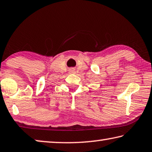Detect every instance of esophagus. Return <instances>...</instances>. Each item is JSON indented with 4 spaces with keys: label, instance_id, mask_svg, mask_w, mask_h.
Listing matches in <instances>:
<instances>
[{
    "label": "esophagus",
    "instance_id": "esophagus-1",
    "mask_svg": "<svg viewBox=\"0 0 152 152\" xmlns=\"http://www.w3.org/2000/svg\"><path fill=\"white\" fill-rule=\"evenodd\" d=\"M70 72H71L72 73H74V70H72Z\"/></svg>",
    "mask_w": 152,
    "mask_h": 152
}]
</instances>
